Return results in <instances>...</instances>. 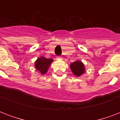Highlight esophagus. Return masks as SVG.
Instances as JSON below:
<instances>
[{"label": "esophagus", "instance_id": "34e87169", "mask_svg": "<svg viewBox=\"0 0 120 120\" xmlns=\"http://www.w3.org/2000/svg\"><path fill=\"white\" fill-rule=\"evenodd\" d=\"M62 56H56V59L58 60H62Z\"/></svg>", "mask_w": 120, "mask_h": 120}]
</instances>
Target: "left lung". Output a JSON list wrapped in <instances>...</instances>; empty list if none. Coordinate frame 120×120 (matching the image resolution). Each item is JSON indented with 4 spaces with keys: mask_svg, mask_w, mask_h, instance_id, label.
<instances>
[{
    "mask_svg": "<svg viewBox=\"0 0 120 120\" xmlns=\"http://www.w3.org/2000/svg\"><path fill=\"white\" fill-rule=\"evenodd\" d=\"M71 71L75 75L79 77L85 72V66L81 61H76L70 65Z\"/></svg>",
    "mask_w": 120,
    "mask_h": 120,
    "instance_id": "obj_1",
    "label": "left lung"
}]
</instances>
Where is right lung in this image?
<instances>
[{
  "label": "right lung",
  "mask_w": 120,
  "mask_h": 120,
  "mask_svg": "<svg viewBox=\"0 0 120 120\" xmlns=\"http://www.w3.org/2000/svg\"><path fill=\"white\" fill-rule=\"evenodd\" d=\"M52 62L53 59L41 56L36 60L35 63V67L41 75H44L45 73H47L49 70V67Z\"/></svg>",
  "instance_id": "add662e5"
}]
</instances>
